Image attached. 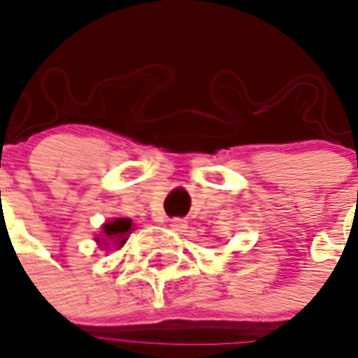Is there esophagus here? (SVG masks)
Returning a JSON list of instances; mask_svg holds the SVG:
<instances>
[{"label":"esophagus","mask_w":358,"mask_h":358,"mask_svg":"<svg viewBox=\"0 0 358 358\" xmlns=\"http://www.w3.org/2000/svg\"><path fill=\"white\" fill-rule=\"evenodd\" d=\"M171 227L174 229V231H184L187 227L186 220H180V218H174L171 220Z\"/></svg>","instance_id":"1"}]
</instances>
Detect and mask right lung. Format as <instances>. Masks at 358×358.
Wrapping results in <instances>:
<instances>
[{"label":"right lung","instance_id":"1","mask_svg":"<svg viewBox=\"0 0 358 358\" xmlns=\"http://www.w3.org/2000/svg\"><path fill=\"white\" fill-rule=\"evenodd\" d=\"M132 231V220L129 218H115L112 222H106L104 227H102V233H104V241L112 239L119 245H125L127 235Z\"/></svg>","mask_w":358,"mask_h":358}]
</instances>
